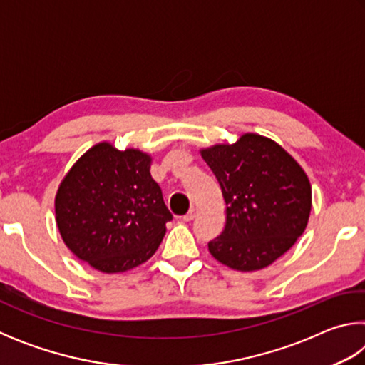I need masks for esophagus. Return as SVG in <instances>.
Listing matches in <instances>:
<instances>
[{"label": "esophagus", "instance_id": "34e87169", "mask_svg": "<svg viewBox=\"0 0 365 365\" xmlns=\"http://www.w3.org/2000/svg\"><path fill=\"white\" fill-rule=\"evenodd\" d=\"M196 212H197L196 209H195V207H191L190 211L183 215V220H185V222H191V220H193V219L196 217Z\"/></svg>", "mask_w": 365, "mask_h": 365}]
</instances>
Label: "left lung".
<instances>
[{
    "label": "left lung",
    "mask_w": 365,
    "mask_h": 365,
    "mask_svg": "<svg viewBox=\"0 0 365 365\" xmlns=\"http://www.w3.org/2000/svg\"><path fill=\"white\" fill-rule=\"evenodd\" d=\"M220 185L225 227L207 243L227 267L252 272L292 248L311 214V183L301 165L274 140L245 133L233 145L201 150Z\"/></svg>",
    "instance_id": "obj_1"
}]
</instances>
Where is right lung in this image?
<instances>
[{
    "label": "right lung",
    "mask_w": 365,
    "mask_h": 365,
    "mask_svg": "<svg viewBox=\"0 0 365 365\" xmlns=\"http://www.w3.org/2000/svg\"><path fill=\"white\" fill-rule=\"evenodd\" d=\"M150 165L146 153L119 151L103 141L61 182L54 200L61 237L96 270H130L146 262L163 242L172 214Z\"/></svg>",
    "instance_id": "obj_1"
}]
</instances>
